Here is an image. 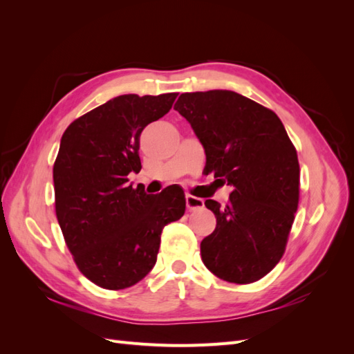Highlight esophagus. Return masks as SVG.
<instances>
[{
	"mask_svg": "<svg viewBox=\"0 0 354 354\" xmlns=\"http://www.w3.org/2000/svg\"><path fill=\"white\" fill-rule=\"evenodd\" d=\"M186 205L189 209H196V208H202L203 207V199L192 196V195H186Z\"/></svg>",
	"mask_w": 354,
	"mask_h": 354,
	"instance_id": "1",
	"label": "esophagus"
}]
</instances>
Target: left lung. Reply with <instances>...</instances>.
Segmentation results:
<instances>
[{
    "mask_svg": "<svg viewBox=\"0 0 354 354\" xmlns=\"http://www.w3.org/2000/svg\"><path fill=\"white\" fill-rule=\"evenodd\" d=\"M207 155V174L233 189L226 207L207 199L217 226L201 242L202 261L223 281L251 283L282 259L299 196L297 151L277 115L229 90L181 94Z\"/></svg>",
    "mask_w": 354,
    "mask_h": 354,
    "instance_id": "obj_1",
    "label": "left lung"
}]
</instances>
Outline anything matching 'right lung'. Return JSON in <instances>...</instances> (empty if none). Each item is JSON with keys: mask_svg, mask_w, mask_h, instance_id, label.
I'll return each mask as SVG.
<instances>
[{"mask_svg": "<svg viewBox=\"0 0 354 354\" xmlns=\"http://www.w3.org/2000/svg\"><path fill=\"white\" fill-rule=\"evenodd\" d=\"M177 93L124 94L75 120L63 133L53 167L56 216L78 269L106 289L140 282L153 269L160 233L183 217V190L147 195L128 185L142 168L147 124L173 106Z\"/></svg>", "mask_w": 354, "mask_h": 354, "instance_id": "add662e5", "label": "right lung"}]
</instances>
